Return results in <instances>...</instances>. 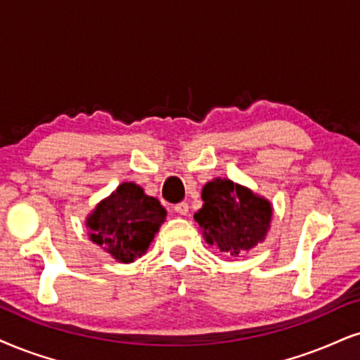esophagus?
I'll list each match as a JSON object with an SVG mask.
<instances>
[{
  "label": "esophagus",
  "instance_id": "1",
  "mask_svg": "<svg viewBox=\"0 0 360 360\" xmlns=\"http://www.w3.org/2000/svg\"><path fill=\"white\" fill-rule=\"evenodd\" d=\"M173 210L176 212L179 215H187L188 214V203L187 202H180L173 207Z\"/></svg>",
  "mask_w": 360,
  "mask_h": 360
}]
</instances>
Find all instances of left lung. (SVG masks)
Masks as SVG:
<instances>
[{
  "label": "left lung",
  "mask_w": 360,
  "mask_h": 360,
  "mask_svg": "<svg viewBox=\"0 0 360 360\" xmlns=\"http://www.w3.org/2000/svg\"><path fill=\"white\" fill-rule=\"evenodd\" d=\"M203 207L193 215L207 242L238 257L264 240L272 207L265 198L230 180L217 179L202 190Z\"/></svg>",
  "instance_id": "1"
}]
</instances>
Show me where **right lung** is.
Segmentation results:
<instances>
[{
    "label": "right lung",
    "mask_w": 360,
    "mask_h": 360,
    "mask_svg": "<svg viewBox=\"0 0 360 360\" xmlns=\"http://www.w3.org/2000/svg\"><path fill=\"white\" fill-rule=\"evenodd\" d=\"M167 212L135 184H122L88 217L90 238L128 264L148 250Z\"/></svg>",
    "instance_id": "1"
}]
</instances>
